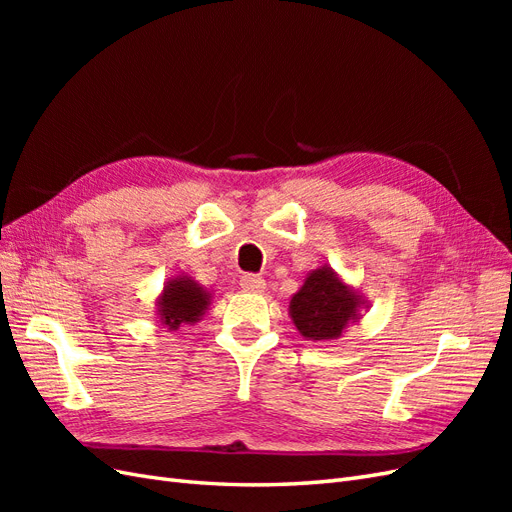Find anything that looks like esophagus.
<instances>
[{
	"mask_svg": "<svg viewBox=\"0 0 512 512\" xmlns=\"http://www.w3.org/2000/svg\"><path fill=\"white\" fill-rule=\"evenodd\" d=\"M265 280H262L260 275H252V273H247V275H241V288L245 290V292H265Z\"/></svg>",
	"mask_w": 512,
	"mask_h": 512,
	"instance_id": "34e87169",
	"label": "esophagus"
}]
</instances>
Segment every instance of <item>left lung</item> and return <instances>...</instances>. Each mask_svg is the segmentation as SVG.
Masks as SVG:
<instances>
[{
  "mask_svg": "<svg viewBox=\"0 0 512 512\" xmlns=\"http://www.w3.org/2000/svg\"><path fill=\"white\" fill-rule=\"evenodd\" d=\"M369 307L359 288L346 284L331 267L307 273L303 286L292 294L288 314L299 335L312 342H331L342 337L350 324L361 320Z\"/></svg>",
  "mask_w": 512,
  "mask_h": 512,
  "instance_id": "left-lung-1",
  "label": "left lung"
}]
</instances>
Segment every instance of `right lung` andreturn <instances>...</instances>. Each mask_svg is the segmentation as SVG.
I'll return each mask as SVG.
<instances>
[{
  "label": "right lung",
  "mask_w": 512,
  "mask_h": 512,
  "mask_svg": "<svg viewBox=\"0 0 512 512\" xmlns=\"http://www.w3.org/2000/svg\"><path fill=\"white\" fill-rule=\"evenodd\" d=\"M211 299V290L200 286L190 275L181 273L164 284L156 299V314L162 327L177 331L181 324H196L203 320Z\"/></svg>",
  "instance_id": "add662e5"
}]
</instances>
